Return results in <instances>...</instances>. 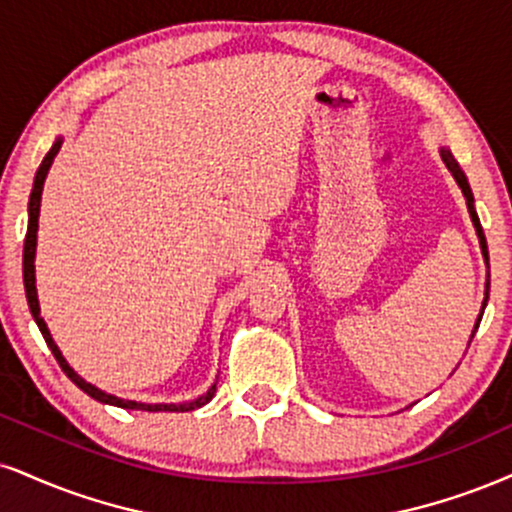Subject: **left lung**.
Listing matches in <instances>:
<instances>
[{
  "label": "left lung",
  "instance_id": "left-lung-1",
  "mask_svg": "<svg viewBox=\"0 0 512 512\" xmlns=\"http://www.w3.org/2000/svg\"><path fill=\"white\" fill-rule=\"evenodd\" d=\"M441 159H444L446 168L451 170V175H453V178H456V182H458L460 192H463L465 201H468V211H470L472 225H475V230H477L479 246H482V256H484V263H487V266H489V249H487V237H484V232H482V225H479V216H477V211H475V197H472V189H470V185H468V178H465V173H463V170H460L458 161L453 159L449 149H441ZM489 285H491V282L487 280V292H484V301H482V313H479V318H477L475 332H477V327H479V320H482V315H484V308H487V301H489ZM472 337H475V334H472Z\"/></svg>",
  "mask_w": 512,
  "mask_h": 512
}]
</instances>
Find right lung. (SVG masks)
I'll use <instances>...</instances> for the list:
<instances>
[{
  "instance_id": "add662e5",
  "label": "right lung",
  "mask_w": 512,
  "mask_h": 512,
  "mask_svg": "<svg viewBox=\"0 0 512 512\" xmlns=\"http://www.w3.org/2000/svg\"><path fill=\"white\" fill-rule=\"evenodd\" d=\"M61 137L54 142V147L47 151V156H44L40 168H37L35 173V182H33V192H30V201H28V232H25V246H23V285H25V299H28V306H30V313H33L37 327H40L44 342H47L49 349H52L56 363L61 365V370L66 372L68 380H71L75 387H80L85 391L87 396H92L94 401H102V403H109V406H118V408H128V410H149V413H159V410H178V413H185V410H194V408H201L204 403H208L213 399V394H216V384H213L211 389L206 391V394H201L199 399L194 401H187V403H137V401H125V399H118V396L113 394H106V391L97 389L94 384L85 382L82 377L75 372L71 365L66 363V358L61 356L59 346L54 344L52 334L47 330V323H44V318L40 315V301H37V287H35V246H37V220H40V201H42V187H44V180H47V173L49 168H52V163L56 159V154H59L61 149Z\"/></svg>"
}]
</instances>
